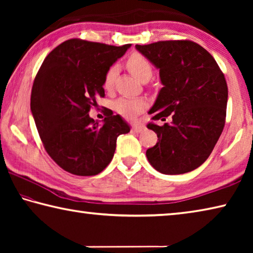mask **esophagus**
<instances>
[{"label": "esophagus", "instance_id": "obj_1", "mask_svg": "<svg viewBox=\"0 0 253 253\" xmlns=\"http://www.w3.org/2000/svg\"><path fill=\"white\" fill-rule=\"evenodd\" d=\"M131 130L135 131V132H142V131L145 130V126L143 125V124L136 122L131 125Z\"/></svg>", "mask_w": 253, "mask_h": 253}]
</instances>
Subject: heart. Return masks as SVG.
<instances>
[{"mask_svg":"<svg viewBox=\"0 0 253 253\" xmlns=\"http://www.w3.org/2000/svg\"><path fill=\"white\" fill-rule=\"evenodd\" d=\"M127 68L131 72V75L136 77L137 79L143 81L145 79H149L152 77L153 69L151 63L144 55L139 53L131 54L127 59ZM117 68L116 66H111L107 70L104 79V87L107 90H110L114 85V80L116 77ZM115 108L119 114L125 117H134L135 115L140 113L145 108V101L138 98H127L124 97L118 99L115 104Z\"/></svg>","mask_w":253,"mask_h":253,"instance_id":"heart-1","label":"heart"}]
</instances>
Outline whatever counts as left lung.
Here are the masks:
<instances>
[{"label":"left lung","mask_w":253,"mask_h":253,"mask_svg":"<svg viewBox=\"0 0 253 253\" xmlns=\"http://www.w3.org/2000/svg\"><path fill=\"white\" fill-rule=\"evenodd\" d=\"M157 69L163 88L149 110L153 121L170 124L147 128L158 142L146 156L158 172L177 175L198 169L208 160L223 130L228 85L223 72L203 46L190 40L136 44Z\"/></svg>","instance_id":"8db88e82"}]
</instances>
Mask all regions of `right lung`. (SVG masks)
<instances>
[{
    "label": "right lung",
    "instance_id": "add662e5",
    "mask_svg": "<svg viewBox=\"0 0 253 253\" xmlns=\"http://www.w3.org/2000/svg\"><path fill=\"white\" fill-rule=\"evenodd\" d=\"M131 44L115 46L70 39L46 55L31 91V111L46 153L74 175L92 176L114 157L117 137L130 130L109 110L104 124L89 116L105 97L107 70Z\"/></svg>",
    "mask_w": 253,
    "mask_h": 253
}]
</instances>
